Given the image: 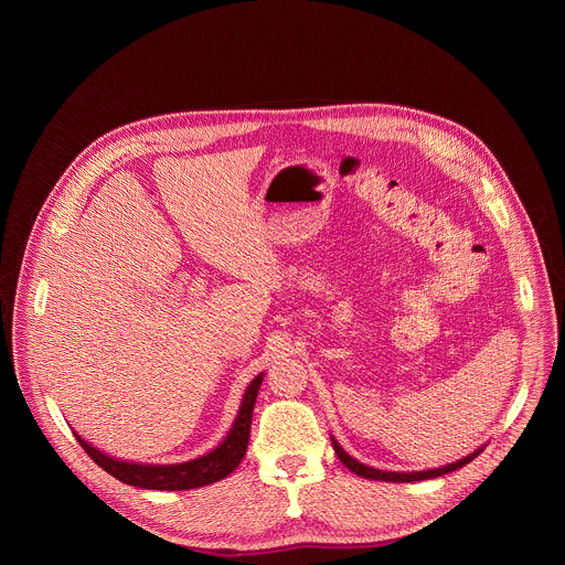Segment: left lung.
<instances>
[{
	"label": "left lung",
	"instance_id": "8db88e82",
	"mask_svg": "<svg viewBox=\"0 0 565 565\" xmlns=\"http://www.w3.org/2000/svg\"><path fill=\"white\" fill-rule=\"evenodd\" d=\"M331 443H333V449L338 454V458L344 462L347 469H351L353 473L362 476V478H371V480H384V482H414V480H427V478H438V476H445L449 471H456L460 467H465L467 462H471L482 449H486V445L478 447L476 451H471L469 456L456 460V462H449L445 467H434V469H423V471H382V469H375V467H369L360 460H355L353 456H349L342 445L335 440V436H331Z\"/></svg>",
	"mask_w": 565,
	"mask_h": 565
}]
</instances>
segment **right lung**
Returning a JSON list of instances; mask_svg holds the SVG:
<instances>
[{"instance_id": "obj_1", "label": "right lung", "mask_w": 565, "mask_h": 565, "mask_svg": "<svg viewBox=\"0 0 565 565\" xmlns=\"http://www.w3.org/2000/svg\"><path fill=\"white\" fill-rule=\"evenodd\" d=\"M264 375L266 373H259L248 384L227 436L207 454L185 460V462H174V465L129 462V460L114 458V456L100 451L89 440L77 436V431H73V434H75L77 443L83 445V449L96 460V465H100L107 473H111L114 478L125 482V486H134V488H142V490H163V492L205 488V486H212V482L230 476L238 467V462L244 460L248 440H250L253 409H255L257 393L262 388Z\"/></svg>"}]
</instances>
